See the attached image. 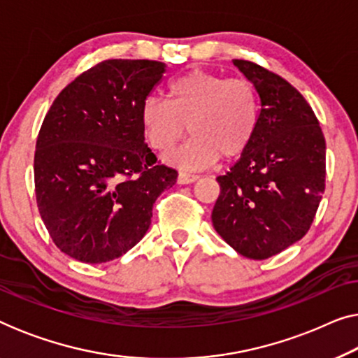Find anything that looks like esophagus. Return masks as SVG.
<instances>
[{
  "label": "esophagus",
  "mask_w": 358,
  "mask_h": 358,
  "mask_svg": "<svg viewBox=\"0 0 358 358\" xmlns=\"http://www.w3.org/2000/svg\"><path fill=\"white\" fill-rule=\"evenodd\" d=\"M197 179H199L197 174L185 173V171H179V174H178V182L179 184H192Z\"/></svg>",
  "instance_id": "obj_1"
}]
</instances>
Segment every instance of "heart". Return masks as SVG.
I'll return each instance as SVG.
<instances>
[{
  "mask_svg": "<svg viewBox=\"0 0 358 358\" xmlns=\"http://www.w3.org/2000/svg\"><path fill=\"white\" fill-rule=\"evenodd\" d=\"M261 102L251 81L194 70L168 86V101L148 97L141 106L145 138L166 153L182 140L192 138L169 161L184 168H203L241 156L252 143L259 127Z\"/></svg>",
  "mask_w": 358,
  "mask_h": 358,
  "instance_id": "heart-1",
  "label": "heart"
}]
</instances>
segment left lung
Masks as SVG:
<instances>
[{
    "instance_id": "obj_1",
    "label": "left lung",
    "mask_w": 358,
    "mask_h": 358,
    "mask_svg": "<svg viewBox=\"0 0 358 358\" xmlns=\"http://www.w3.org/2000/svg\"><path fill=\"white\" fill-rule=\"evenodd\" d=\"M233 63L256 87L261 115L252 143L217 178L212 223L234 251L264 261L310 229L326 187V141L290 83L257 63Z\"/></svg>"
}]
</instances>
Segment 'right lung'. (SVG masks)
I'll return each mask as SVG.
<instances>
[{"label": "right lung", "mask_w": 358, "mask_h": 358, "mask_svg": "<svg viewBox=\"0 0 358 358\" xmlns=\"http://www.w3.org/2000/svg\"><path fill=\"white\" fill-rule=\"evenodd\" d=\"M155 60H104L48 109L34 156L37 207L62 252L114 261L148 231L153 203L178 171L145 143L141 106L163 80Z\"/></svg>", "instance_id": "obj_1"}]
</instances>
